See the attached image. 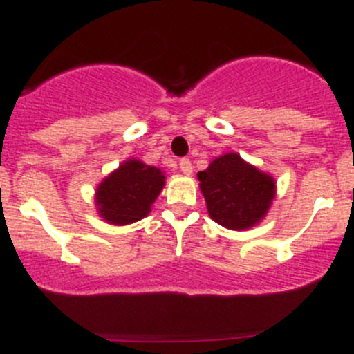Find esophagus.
Segmentation results:
<instances>
[{
	"label": "esophagus",
	"instance_id": "esophagus-1",
	"mask_svg": "<svg viewBox=\"0 0 354 354\" xmlns=\"http://www.w3.org/2000/svg\"><path fill=\"white\" fill-rule=\"evenodd\" d=\"M178 167H180V170L184 174H191L192 172V163H191V160L189 158H180V162H178Z\"/></svg>",
	"mask_w": 354,
	"mask_h": 354
}]
</instances>
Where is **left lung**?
<instances>
[{"label":"left lung","instance_id":"left-lung-1","mask_svg":"<svg viewBox=\"0 0 354 354\" xmlns=\"http://www.w3.org/2000/svg\"><path fill=\"white\" fill-rule=\"evenodd\" d=\"M198 180L209 216L232 230L260 222L275 198L274 178L236 153L213 160L205 172L198 174Z\"/></svg>","mask_w":354,"mask_h":354}]
</instances>
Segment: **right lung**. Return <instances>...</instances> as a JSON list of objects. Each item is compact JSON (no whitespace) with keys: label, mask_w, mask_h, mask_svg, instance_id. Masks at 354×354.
<instances>
[{"label":"right lung","mask_w":354,"mask_h":354,"mask_svg":"<svg viewBox=\"0 0 354 354\" xmlns=\"http://www.w3.org/2000/svg\"><path fill=\"white\" fill-rule=\"evenodd\" d=\"M163 184L165 176L162 170L139 160H129L97 187L96 205L100 215L115 225L138 222L151 212V205L158 198Z\"/></svg>","instance_id":"1"}]
</instances>
